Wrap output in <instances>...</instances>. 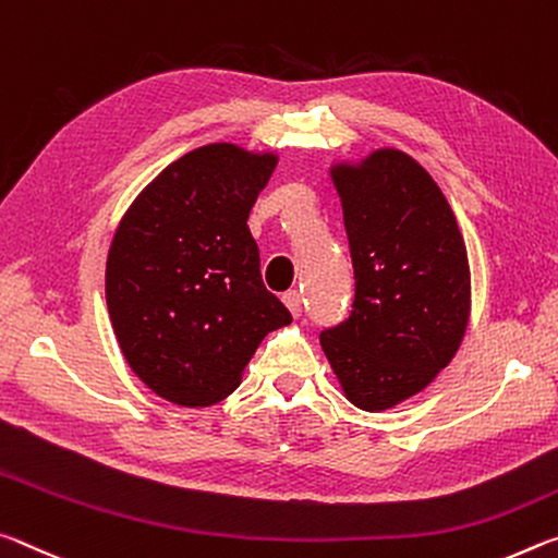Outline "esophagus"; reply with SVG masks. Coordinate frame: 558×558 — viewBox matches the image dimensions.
Here are the masks:
<instances>
[{
  "instance_id": "obj_1",
  "label": "esophagus",
  "mask_w": 558,
  "mask_h": 558,
  "mask_svg": "<svg viewBox=\"0 0 558 558\" xmlns=\"http://www.w3.org/2000/svg\"><path fill=\"white\" fill-rule=\"evenodd\" d=\"M301 301H304V299H301V294H299L296 289L294 291H287V294H284V304H287V308L294 316H301V308H304V304H301Z\"/></svg>"
}]
</instances>
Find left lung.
Segmentation results:
<instances>
[{"mask_svg": "<svg viewBox=\"0 0 558 558\" xmlns=\"http://www.w3.org/2000/svg\"><path fill=\"white\" fill-rule=\"evenodd\" d=\"M355 294L324 328L322 349L345 398L386 410L423 390L452 355L470 318V264L442 190L400 150L336 166Z\"/></svg>", "mask_w": 558, "mask_h": 558, "instance_id": "1", "label": "left lung"}]
</instances>
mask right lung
<instances>
[{"label": "right lung", "instance_id": "1", "mask_svg": "<svg viewBox=\"0 0 558 558\" xmlns=\"http://www.w3.org/2000/svg\"><path fill=\"white\" fill-rule=\"evenodd\" d=\"M274 168L271 153L205 145L170 162L118 225L108 316L135 376L170 403H219L264 336L291 324L246 227Z\"/></svg>", "mask_w": 558, "mask_h": 558}]
</instances>
